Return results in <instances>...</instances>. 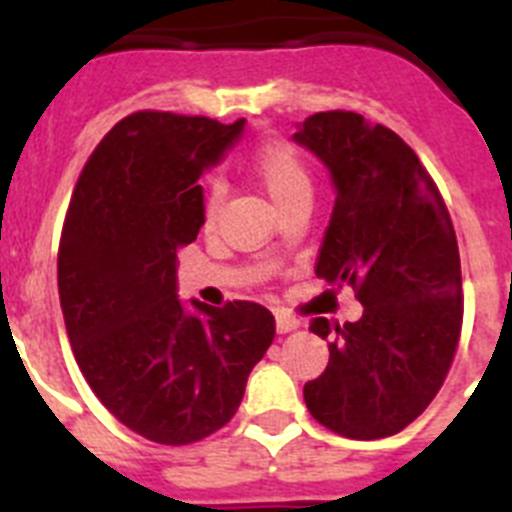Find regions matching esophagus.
I'll return each instance as SVG.
<instances>
[{"label": "esophagus", "instance_id": "34e87169", "mask_svg": "<svg viewBox=\"0 0 512 512\" xmlns=\"http://www.w3.org/2000/svg\"><path fill=\"white\" fill-rule=\"evenodd\" d=\"M300 328V320L289 312H277V330L279 333H292V330Z\"/></svg>", "mask_w": 512, "mask_h": 512}]
</instances>
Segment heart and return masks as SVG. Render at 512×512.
<instances>
[{"label": "heart", "mask_w": 512, "mask_h": 512, "mask_svg": "<svg viewBox=\"0 0 512 512\" xmlns=\"http://www.w3.org/2000/svg\"><path fill=\"white\" fill-rule=\"evenodd\" d=\"M248 171L264 187V192L269 194L271 202L277 207L287 205L289 200L302 197V194H310L312 189L310 171H307L300 153L287 146V143H277V140L264 143V146L253 151V156L248 158ZM220 200H223V192L217 187L210 189L205 200L207 223L215 220L217 210H220Z\"/></svg>", "instance_id": "heart-1"}]
</instances>
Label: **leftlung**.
<instances>
[{"label":"left lung","mask_w":512,"mask_h":512,"mask_svg":"<svg viewBox=\"0 0 512 512\" xmlns=\"http://www.w3.org/2000/svg\"><path fill=\"white\" fill-rule=\"evenodd\" d=\"M328 169L336 202L315 274L351 284L356 323L312 318L330 359L305 384L318 423L356 441L395 436L441 390L461 333L451 217L413 148L356 112H318L292 135Z\"/></svg>","instance_id":"1"}]
</instances>
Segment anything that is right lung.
Masks as SVG:
<instances>
[{"label":"right lung","instance_id":"add662e5","mask_svg":"<svg viewBox=\"0 0 512 512\" xmlns=\"http://www.w3.org/2000/svg\"><path fill=\"white\" fill-rule=\"evenodd\" d=\"M243 130L246 120L128 115L89 156L63 223L58 295L76 364L120 423L166 446L223 428L274 341V315L256 302L176 295V251L205 223L202 174Z\"/></svg>","mask_w":512,"mask_h":512}]
</instances>
